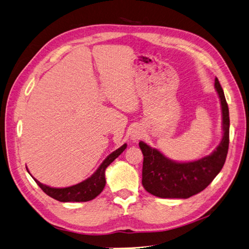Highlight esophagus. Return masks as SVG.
Masks as SVG:
<instances>
[{
    "label": "esophagus",
    "mask_w": 249,
    "mask_h": 249,
    "mask_svg": "<svg viewBox=\"0 0 249 249\" xmlns=\"http://www.w3.org/2000/svg\"><path fill=\"white\" fill-rule=\"evenodd\" d=\"M142 136V133L139 129H134L132 132H131V139L133 141H137L140 139V137Z\"/></svg>",
    "instance_id": "1"
}]
</instances>
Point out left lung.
Instances as JSON below:
<instances>
[{"label":"left lung","instance_id":"1","mask_svg":"<svg viewBox=\"0 0 249 249\" xmlns=\"http://www.w3.org/2000/svg\"><path fill=\"white\" fill-rule=\"evenodd\" d=\"M215 88L221 103L223 137L210 156L197 161L178 163L143 141L139 142L143 154L142 185L150 194L161 198H189L205 190L222 169L230 143V113L217 78Z\"/></svg>","mask_w":249,"mask_h":249}]
</instances>
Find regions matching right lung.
Instances as JSON below:
<instances>
[{"label": "right lung", "instance_id": "obj_1", "mask_svg": "<svg viewBox=\"0 0 249 249\" xmlns=\"http://www.w3.org/2000/svg\"><path fill=\"white\" fill-rule=\"evenodd\" d=\"M126 148V144L120 146L118 149L114 150L112 154H110L104 162L101 164V166L97 168V170L93 175L88 178L87 179L83 180L82 183L77 185H73L71 187L66 188H52L41 184L38 180L35 179L36 184L38 185L41 190L48 194L49 196L54 198L56 200L67 202V201H89L95 198L99 195L105 185H106V178H105V170L109 166V165L114 161L116 158L122 154L124 150Z\"/></svg>", "mask_w": 249, "mask_h": 249}]
</instances>
